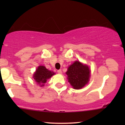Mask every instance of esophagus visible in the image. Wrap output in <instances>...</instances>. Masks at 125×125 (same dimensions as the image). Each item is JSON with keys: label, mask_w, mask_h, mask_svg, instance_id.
Instances as JSON below:
<instances>
[{"label": "esophagus", "mask_w": 125, "mask_h": 125, "mask_svg": "<svg viewBox=\"0 0 125 125\" xmlns=\"http://www.w3.org/2000/svg\"><path fill=\"white\" fill-rule=\"evenodd\" d=\"M57 72H58V73L59 74H62V70H61V69L58 70V71H57Z\"/></svg>", "instance_id": "obj_1"}]
</instances>
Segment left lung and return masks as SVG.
<instances>
[{"mask_svg": "<svg viewBox=\"0 0 125 125\" xmlns=\"http://www.w3.org/2000/svg\"><path fill=\"white\" fill-rule=\"evenodd\" d=\"M70 83L75 89H80L87 83L90 77L88 66L76 61L67 69L66 72Z\"/></svg>", "mask_w": 125, "mask_h": 125, "instance_id": "8db88e82", "label": "left lung"}]
</instances>
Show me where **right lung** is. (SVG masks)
<instances>
[{
  "label": "right lung",
  "instance_id": "obj_1",
  "mask_svg": "<svg viewBox=\"0 0 125 125\" xmlns=\"http://www.w3.org/2000/svg\"><path fill=\"white\" fill-rule=\"evenodd\" d=\"M54 74V72L49 71L43 66H40L34 74L33 77L38 84L42 86L46 82L47 79L51 77Z\"/></svg>",
  "mask_w": 125,
  "mask_h": 125
}]
</instances>
